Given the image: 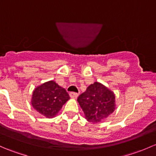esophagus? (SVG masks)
I'll return each instance as SVG.
<instances>
[{"label":"esophagus","mask_w":156,"mask_h":156,"mask_svg":"<svg viewBox=\"0 0 156 156\" xmlns=\"http://www.w3.org/2000/svg\"><path fill=\"white\" fill-rule=\"evenodd\" d=\"M69 96H70V97L73 98V99H76V98L78 96V93H73V92H71V93H69Z\"/></svg>","instance_id":"1"}]
</instances>
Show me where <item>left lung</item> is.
Listing matches in <instances>:
<instances>
[{"label":"left lung","mask_w":156,"mask_h":156,"mask_svg":"<svg viewBox=\"0 0 156 156\" xmlns=\"http://www.w3.org/2000/svg\"><path fill=\"white\" fill-rule=\"evenodd\" d=\"M115 94L102 83L95 81L78 98L84 117L89 122H99L116 109Z\"/></svg>","instance_id":"8db88e82"}]
</instances>
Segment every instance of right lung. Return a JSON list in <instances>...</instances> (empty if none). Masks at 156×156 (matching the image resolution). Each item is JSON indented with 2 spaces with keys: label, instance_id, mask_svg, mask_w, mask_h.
Instances as JSON below:
<instances>
[{
  "label": "right lung",
  "instance_id": "right-lung-1",
  "mask_svg": "<svg viewBox=\"0 0 156 156\" xmlns=\"http://www.w3.org/2000/svg\"><path fill=\"white\" fill-rule=\"evenodd\" d=\"M69 99V95L64 88L55 81H49L34 90L30 102L33 108L41 115L53 118Z\"/></svg>",
  "mask_w": 156,
  "mask_h": 156
}]
</instances>
